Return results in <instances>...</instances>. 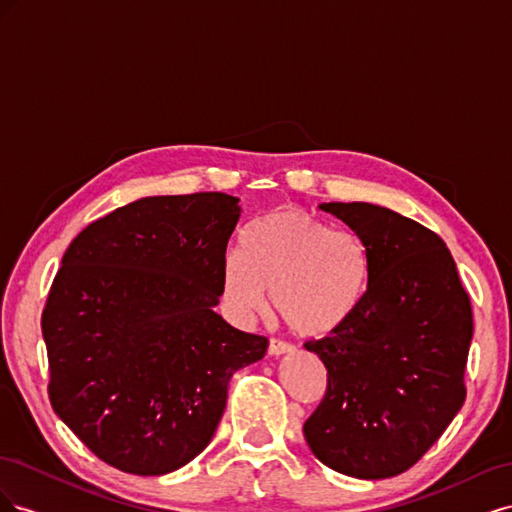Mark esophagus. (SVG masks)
Segmentation results:
<instances>
[{
    "instance_id": "esophagus-1",
    "label": "esophagus",
    "mask_w": 512,
    "mask_h": 512,
    "mask_svg": "<svg viewBox=\"0 0 512 512\" xmlns=\"http://www.w3.org/2000/svg\"><path fill=\"white\" fill-rule=\"evenodd\" d=\"M267 352H269V356H282V354L292 352V346L286 342H280V339H271Z\"/></svg>"
}]
</instances>
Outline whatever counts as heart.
Masks as SVG:
<instances>
[{"instance_id": "heart-1", "label": "heart", "mask_w": 512, "mask_h": 512, "mask_svg": "<svg viewBox=\"0 0 512 512\" xmlns=\"http://www.w3.org/2000/svg\"><path fill=\"white\" fill-rule=\"evenodd\" d=\"M374 256L350 230L303 209H280L243 230L241 252L222 265V305L252 322L269 303L288 327L309 339L344 329L369 297Z\"/></svg>"}]
</instances>
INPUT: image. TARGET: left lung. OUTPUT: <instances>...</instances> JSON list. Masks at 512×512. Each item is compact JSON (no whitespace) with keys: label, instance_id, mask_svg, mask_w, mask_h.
Masks as SVG:
<instances>
[{"label":"left lung","instance_id":"left-lung-1","mask_svg":"<svg viewBox=\"0 0 512 512\" xmlns=\"http://www.w3.org/2000/svg\"><path fill=\"white\" fill-rule=\"evenodd\" d=\"M361 235L374 282L356 316L307 342L327 367V393L303 433L335 472L376 480L421 459L466 399L472 305L446 243L410 218L369 203H322Z\"/></svg>","mask_w":512,"mask_h":512}]
</instances>
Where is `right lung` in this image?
Returning a JSON list of instances; mask_svg holds the SVG:
<instances>
[{"mask_svg":"<svg viewBox=\"0 0 512 512\" xmlns=\"http://www.w3.org/2000/svg\"><path fill=\"white\" fill-rule=\"evenodd\" d=\"M239 198L147 196L89 224L42 312L49 399L91 453L160 476L203 453L235 371L269 339L215 312Z\"/></svg>","mask_w":512,"mask_h":512,"instance_id":"add662e5","label":"right lung"}]
</instances>
